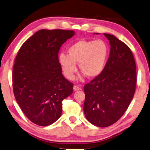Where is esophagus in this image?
<instances>
[{
  "label": "esophagus",
  "mask_w": 150,
  "mask_h": 150,
  "mask_svg": "<svg viewBox=\"0 0 150 150\" xmlns=\"http://www.w3.org/2000/svg\"><path fill=\"white\" fill-rule=\"evenodd\" d=\"M79 90H81V88L80 87H79L78 86L75 85L74 86H73V91H79Z\"/></svg>",
  "instance_id": "34e87169"
}]
</instances>
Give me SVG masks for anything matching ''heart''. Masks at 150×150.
I'll return each instance as SVG.
<instances>
[{
	"mask_svg": "<svg viewBox=\"0 0 150 150\" xmlns=\"http://www.w3.org/2000/svg\"><path fill=\"white\" fill-rule=\"evenodd\" d=\"M68 55L61 53L58 60L66 77L69 80L74 78L77 72V64L83 72L79 79L87 76L90 79L96 78L105 69L109 56L107 43L102 40H81L70 46Z\"/></svg>",
	"mask_w": 150,
	"mask_h": 150,
	"instance_id": "heart-1",
	"label": "heart"
}]
</instances>
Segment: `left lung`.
<instances>
[{
	"label": "left lung",
	"mask_w": 150,
	"mask_h": 150,
	"mask_svg": "<svg viewBox=\"0 0 150 150\" xmlns=\"http://www.w3.org/2000/svg\"><path fill=\"white\" fill-rule=\"evenodd\" d=\"M103 35L110 45L107 64L101 75L84 86V115L99 127L110 126L121 117L132 101L137 84V67L130 49L114 35Z\"/></svg>",
	"instance_id": "obj_1"
}]
</instances>
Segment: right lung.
<instances>
[{
    "label": "right lung",
    "instance_id": "right-lung-1",
    "mask_svg": "<svg viewBox=\"0 0 150 150\" xmlns=\"http://www.w3.org/2000/svg\"><path fill=\"white\" fill-rule=\"evenodd\" d=\"M75 33L41 29L23 43L15 59L12 83L15 98L30 121L46 127L62 112V101L73 93L58 60L60 47Z\"/></svg>",
    "mask_w": 150,
    "mask_h": 150
}]
</instances>
